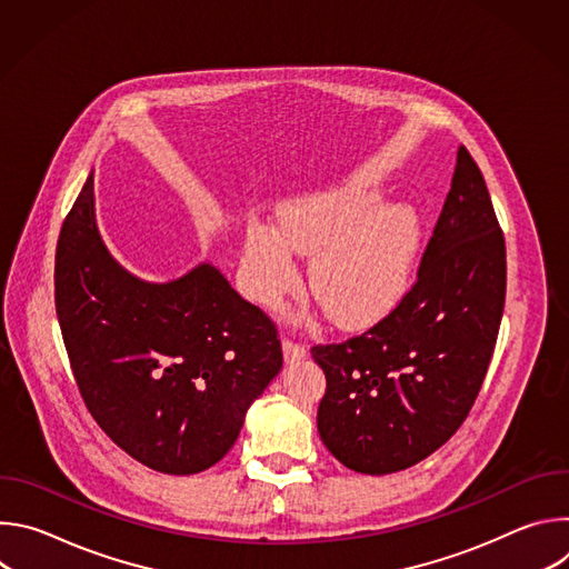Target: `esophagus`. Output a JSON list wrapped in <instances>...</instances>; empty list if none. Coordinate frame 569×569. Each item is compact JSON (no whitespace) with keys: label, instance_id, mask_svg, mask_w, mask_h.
Masks as SVG:
<instances>
[{"label":"esophagus","instance_id":"obj_1","mask_svg":"<svg viewBox=\"0 0 569 569\" xmlns=\"http://www.w3.org/2000/svg\"><path fill=\"white\" fill-rule=\"evenodd\" d=\"M283 358L286 362H297V360H303L306 358V347L299 345V342H292V340H283Z\"/></svg>","mask_w":569,"mask_h":569}]
</instances>
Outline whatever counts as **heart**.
Masks as SVG:
<instances>
[{"instance_id": "obj_1", "label": "heart", "mask_w": 569, "mask_h": 569, "mask_svg": "<svg viewBox=\"0 0 569 569\" xmlns=\"http://www.w3.org/2000/svg\"><path fill=\"white\" fill-rule=\"evenodd\" d=\"M365 182L299 196L277 211V229L254 222L242 240L252 297L277 303L297 283L292 250L312 257L308 288L336 323L369 327L412 288L423 224L410 204H382Z\"/></svg>"}]
</instances>
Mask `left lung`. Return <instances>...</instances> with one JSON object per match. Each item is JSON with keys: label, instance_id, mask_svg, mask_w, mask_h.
<instances>
[{"label": "left lung", "instance_id": "left-lung-1", "mask_svg": "<svg viewBox=\"0 0 569 569\" xmlns=\"http://www.w3.org/2000/svg\"><path fill=\"white\" fill-rule=\"evenodd\" d=\"M507 292V250L493 202L459 146L417 283L376 327L310 349L327 373L317 430L365 475L405 470L466 421L489 369Z\"/></svg>", "mask_w": 569, "mask_h": 569}]
</instances>
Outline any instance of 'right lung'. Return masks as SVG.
I'll use <instances>...</instances> for the list:
<instances>
[{"label": "right lung", "instance_id": "add662e5", "mask_svg": "<svg viewBox=\"0 0 569 569\" xmlns=\"http://www.w3.org/2000/svg\"><path fill=\"white\" fill-rule=\"evenodd\" d=\"M53 281L71 371L101 430L157 472L220 461L281 371L270 317L211 263L167 283L130 274L99 233L92 176L62 222Z\"/></svg>", "mask_w": 569, "mask_h": 569}]
</instances>
